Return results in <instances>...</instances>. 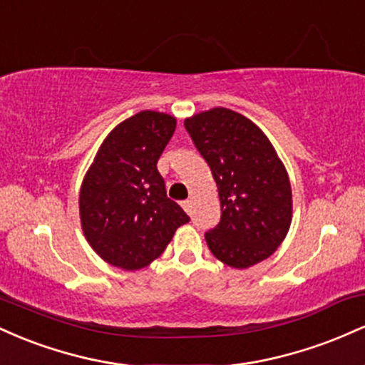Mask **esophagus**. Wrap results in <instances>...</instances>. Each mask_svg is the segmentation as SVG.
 Segmentation results:
<instances>
[{"label": "esophagus", "instance_id": "obj_1", "mask_svg": "<svg viewBox=\"0 0 365 365\" xmlns=\"http://www.w3.org/2000/svg\"><path fill=\"white\" fill-rule=\"evenodd\" d=\"M182 207L183 209H185V211L188 212V215H190V212H192V200H183V202H182Z\"/></svg>", "mask_w": 365, "mask_h": 365}]
</instances>
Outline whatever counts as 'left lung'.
Here are the masks:
<instances>
[{
	"label": "left lung",
	"mask_w": 365,
	"mask_h": 365,
	"mask_svg": "<svg viewBox=\"0 0 365 365\" xmlns=\"http://www.w3.org/2000/svg\"><path fill=\"white\" fill-rule=\"evenodd\" d=\"M188 135L217 185L221 220L206 233L209 250L245 269L282 245L292 223V187L282 159L257 125L228 108L185 120Z\"/></svg>",
	"instance_id": "8db88e82"
}]
</instances>
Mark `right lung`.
<instances>
[{
	"label": "right lung",
	"mask_w": 365,
	"mask_h": 365,
	"mask_svg": "<svg viewBox=\"0 0 365 365\" xmlns=\"http://www.w3.org/2000/svg\"><path fill=\"white\" fill-rule=\"evenodd\" d=\"M175 128L177 120L166 113L130 116L111 130L86 173L78 197L83 235L111 266L145 267L190 221L168 199L156 166Z\"/></svg>",
	"instance_id": "1"
}]
</instances>
